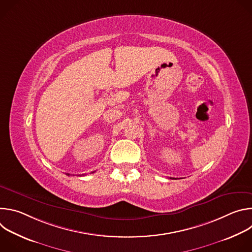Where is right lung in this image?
<instances>
[{
    "label": "right lung",
    "instance_id": "1",
    "mask_svg": "<svg viewBox=\"0 0 252 252\" xmlns=\"http://www.w3.org/2000/svg\"><path fill=\"white\" fill-rule=\"evenodd\" d=\"M93 172H94V171H93ZM66 174H67V175H69V174H68V173H66Z\"/></svg>",
    "mask_w": 252,
    "mask_h": 252
}]
</instances>
